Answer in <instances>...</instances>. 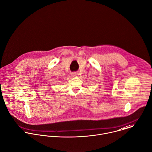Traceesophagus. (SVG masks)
Returning <instances> with one entry per match:
<instances>
[{"instance_id": "34e87169", "label": "esophagus", "mask_w": 152, "mask_h": 152, "mask_svg": "<svg viewBox=\"0 0 152 152\" xmlns=\"http://www.w3.org/2000/svg\"><path fill=\"white\" fill-rule=\"evenodd\" d=\"M71 75H72L73 77H77V76L78 75V72H72Z\"/></svg>"}]
</instances>
